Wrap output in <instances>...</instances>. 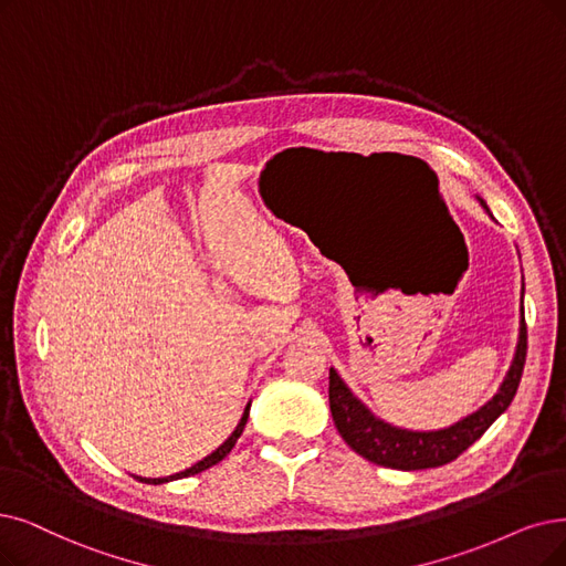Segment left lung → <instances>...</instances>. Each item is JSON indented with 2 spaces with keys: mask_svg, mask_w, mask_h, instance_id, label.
<instances>
[{
  "mask_svg": "<svg viewBox=\"0 0 566 566\" xmlns=\"http://www.w3.org/2000/svg\"><path fill=\"white\" fill-rule=\"evenodd\" d=\"M479 201L488 211V216H492L481 197ZM525 357L527 325L523 306H520L517 346L500 390H496V395L490 401H485L479 411H473L471 416L458 420L455 424L432 429V432H418V429H403L380 420L350 392V388L346 386L344 378L336 374V369H329V411L338 434L344 437V441L357 455L374 464L401 471L443 467L460 458L464 450L473 441H479L485 434V429L509 409V403L517 392L520 378H523Z\"/></svg>",
  "mask_w": 566,
  "mask_h": 566,
  "instance_id": "obj_1",
  "label": "left lung"
}]
</instances>
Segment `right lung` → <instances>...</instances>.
I'll use <instances>...</instances> for the list:
<instances>
[{
  "mask_svg": "<svg viewBox=\"0 0 566 566\" xmlns=\"http://www.w3.org/2000/svg\"><path fill=\"white\" fill-rule=\"evenodd\" d=\"M248 413H251V401L245 403V409H243V416H241V420H239V424L234 427V432L224 439L211 455H207L205 460H199L197 464H192L190 469H186V471H178V473H174V476H165V479H142V476H137V481H142V483H148V485H163V483H169V481H178V479H188V476H195V473H201V471H207L209 467H213V464H218L222 458H228V453L230 450L234 448V443H237V439L241 437V432H243V427H245V422H248Z\"/></svg>",
  "mask_w": 566,
  "mask_h": 566,
  "instance_id": "1",
  "label": "right lung"
}]
</instances>
